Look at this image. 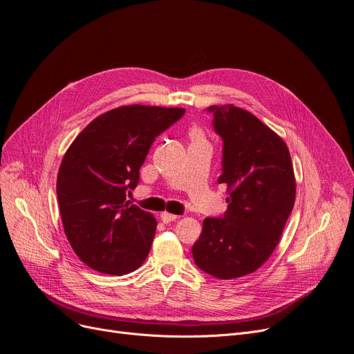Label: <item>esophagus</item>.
I'll return each instance as SVG.
<instances>
[{
	"label": "esophagus",
	"instance_id": "esophagus-1",
	"mask_svg": "<svg viewBox=\"0 0 354 354\" xmlns=\"http://www.w3.org/2000/svg\"><path fill=\"white\" fill-rule=\"evenodd\" d=\"M176 218H178V215H175V214H171V212H167V211L160 212V220H162L165 224L171 223V221H175Z\"/></svg>",
	"mask_w": 354,
	"mask_h": 354
}]
</instances>
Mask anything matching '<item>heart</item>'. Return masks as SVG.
Segmentation results:
<instances>
[{
	"mask_svg": "<svg viewBox=\"0 0 354 354\" xmlns=\"http://www.w3.org/2000/svg\"><path fill=\"white\" fill-rule=\"evenodd\" d=\"M189 139H191V142H207L203 127H199L196 124L191 126L189 127Z\"/></svg>",
	"mask_w": 354,
	"mask_h": 354,
	"instance_id": "b5f03b06",
	"label": "heart"
}]
</instances>
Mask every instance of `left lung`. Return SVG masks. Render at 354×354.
<instances>
[{
  "mask_svg": "<svg viewBox=\"0 0 354 354\" xmlns=\"http://www.w3.org/2000/svg\"><path fill=\"white\" fill-rule=\"evenodd\" d=\"M224 142L218 183L230 195L223 218H205L194 244L195 265L218 279L250 274L272 256L295 204L297 182L279 134L233 104L212 105Z\"/></svg>",
  "mask_w": 354,
  "mask_h": 354,
  "instance_id": "1",
  "label": "left lung"
}]
</instances>
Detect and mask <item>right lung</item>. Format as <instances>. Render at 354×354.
Returning a JSON list of instances; mask_svg holds the SVG:
<instances>
[{
	"label": "right lung",
	"instance_id": "add662e5",
	"mask_svg": "<svg viewBox=\"0 0 354 354\" xmlns=\"http://www.w3.org/2000/svg\"><path fill=\"white\" fill-rule=\"evenodd\" d=\"M185 110L121 105L76 136L56 182L66 239L82 262L101 273L126 274L140 268L156 233V218L127 201L155 137Z\"/></svg>",
	"mask_w": 354,
	"mask_h": 354
}]
</instances>
